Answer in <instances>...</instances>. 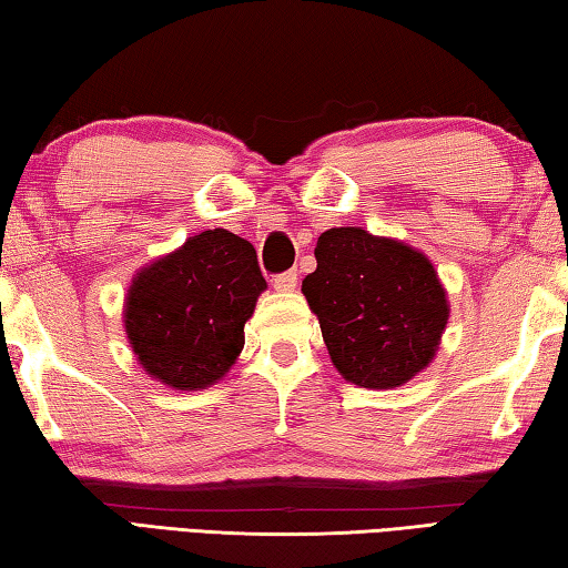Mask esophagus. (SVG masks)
Wrapping results in <instances>:
<instances>
[{
    "label": "esophagus",
    "instance_id": "obj_1",
    "mask_svg": "<svg viewBox=\"0 0 568 568\" xmlns=\"http://www.w3.org/2000/svg\"><path fill=\"white\" fill-rule=\"evenodd\" d=\"M273 287H275V291H281V293H293L295 287H297V273L295 271H287V273L275 275L273 277Z\"/></svg>",
    "mask_w": 568,
    "mask_h": 568
}]
</instances>
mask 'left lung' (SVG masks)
<instances>
[{
    "label": "left lung",
    "instance_id": "left-lung-1",
    "mask_svg": "<svg viewBox=\"0 0 568 568\" xmlns=\"http://www.w3.org/2000/svg\"><path fill=\"white\" fill-rule=\"evenodd\" d=\"M315 261L303 295L345 381L396 388L434 361L448 301L426 255L368 230L331 227Z\"/></svg>",
    "mask_w": 568,
    "mask_h": 568
}]
</instances>
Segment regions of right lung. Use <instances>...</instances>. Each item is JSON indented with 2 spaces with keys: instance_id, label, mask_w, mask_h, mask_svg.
<instances>
[{
  "instance_id": "add662e5",
  "label": "right lung",
  "mask_w": 568,
  "mask_h": 568,
  "mask_svg": "<svg viewBox=\"0 0 568 568\" xmlns=\"http://www.w3.org/2000/svg\"><path fill=\"white\" fill-rule=\"evenodd\" d=\"M265 277L247 240L205 230L132 281L124 331L152 378L178 390L213 386L243 351Z\"/></svg>"
}]
</instances>
